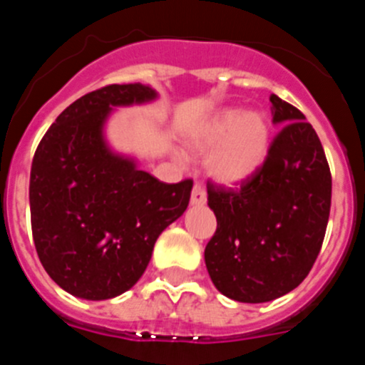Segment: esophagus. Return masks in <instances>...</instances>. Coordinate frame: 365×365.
Returning a JSON list of instances; mask_svg holds the SVG:
<instances>
[{"label":"esophagus","instance_id":"obj_1","mask_svg":"<svg viewBox=\"0 0 365 365\" xmlns=\"http://www.w3.org/2000/svg\"><path fill=\"white\" fill-rule=\"evenodd\" d=\"M205 202H206L205 188H202V186H199V185H195V186H193V190H192V205L201 206V205H205Z\"/></svg>","mask_w":365,"mask_h":365}]
</instances>
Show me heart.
Segmentation results:
<instances>
[{"instance_id":"1","label":"heart","mask_w":365,"mask_h":365,"mask_svg":"<svg viewBox=\"0 0 365 365\" xmlns=\"http://www.w3.org/2000/svg\"><path fill=\"white\" fill-rule=\"evenodd\" d=\"M186 148L206 157V173L215 182L241 185L259 172L269 155V118L259 109H221L188 135Z\"/></svg>"}]
</instances>
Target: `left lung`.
I'll list each match as a JSON object with an SVG mask.
<instances>
[{
	"label": "left lung",
	"mask_w": 365,
	"mask_h": 365,
	"mask_svg": "<svg viewBox=\"0 0 365 365\" xmlns=\"http://www.w3.org/2000/svg\"><path fill=\"white\" fill-rule=\"evenodd\" d=\"M274 137L259 172L237 190L208 182L217 230L205 248L215 289L243 303L272 302L307 278L331 212V172L299 109L270 96Z\"/></svg>",
	"instance_id": "1"
}]
</instances>
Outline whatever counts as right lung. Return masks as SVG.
Wrapping results in <instances>:
<instances>
[{
    "instance_id": "1",
    "label": "right lung",
    "mask_w": 365,
    "mask_h": 365,
    "mask_svg": "<svg viewBox=\"0 0 365 365\" xmlns=\"http://www.w3.org/2000/svg\"><path fill=\"white\" fill-rule=\"evenodd\" d=\"M143 83H113L63 109L31 168L32 237L41 265L63 291L109 299L140 279L160 232L185 214L193 180L168 185L109 148L113 108L146 104Z\"/></svg>"
}]
</instances>
